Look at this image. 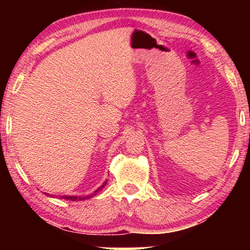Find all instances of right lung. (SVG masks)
<instances>
[{
	"instance_id": "obj_1",
	"label": "right lung",
	"mask_w": 250,
	"mask_h": 250,
	"mask_svg": "<svg viewBox=\"0 0 250 250\" xmlns=\"http://www.w3.org/2000/svg\"><path fill=\"white\" fill-rule=\"evenodd\" d=\"M105 184H107V181H105V182L102 184V186L99 188L98 190H95L94 191V193L93 194H88V196H86V197H75V196H61L60 198H63V199H66V200H73V201H78V200H84V199H88V198H91V197H93L94 194H97V192H99V191L100 190H102L104 189V187L105 186ZM45 194H47V196H49V193H45ZM53 197V196H52ZM57 198V197H56Z\"/></svg>"
}]
</instances>
